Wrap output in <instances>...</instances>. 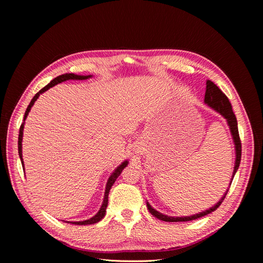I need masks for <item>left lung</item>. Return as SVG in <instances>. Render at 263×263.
Listing matches in <instances>:
<instances>
[{
	"mask_svg": "<svg viewBox=\"0 0 263 263\" xmlns=\"http://www.w3.org/2000/svg\"><path fill=\"white\" fill-rule=\"evenodd\" d=\"M204 102L206 104L210 105L212 108H214L215 110H217L218 113H220L222 116H224L227 119V123L230 127V132H232L233 135V138H234V142H235V147H236V162H235V169H234V173H233V179L235 173L237 172L238 168H239V164H240V160H241V141H240V137H239V132H238V125H237V119L236 116L233 112V108H232V104H230V102L228 100V98L226 95L221 92V90L219 87L215 84L212 81H208L206 82V92H205V100ZM233 182V180L230 181ZM232 184V183H230ZM228 192V190L226 191L225 195L222 196L219 202L214 205L213 208H211L210 210L202 212L200 214H196V215H192V216H186V217H171V216H166V215H163L161 213H159L158 211H156L155 209L151 208V205H149V203H147V208L149 210V212L151 213V215H154L155 217H157L158 219L163 220V221H189V220H194L197 219L200 217L205 216V215H208L212 212H214L215 210H217L219 208V205L224 201V198L226 196Z\"/></svg>",
	"mask_w": 263,
	"mask_h": 263,
	"instance_id": "left-lung-1",
	"label": "left lung"
}]
</instances>
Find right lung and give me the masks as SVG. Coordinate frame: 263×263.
Wrapping results in <instances>:
<instances>
[{
	"label": "right lung",
	"mask_w": 263,
	"mask_h": 263,
	"mask_svg": "<svg viewBox=\"0 0 263 263\" xmlns=\"http://www.w3.org/2000/svg\"><path fill=\"white\" fill-rule=\"evenodd\" d=\"M91 76H77V74H73V73H66V74H61L57 78H54L53 80L49 83L47 84L45 87H43V89L39 91L38 93L35 94V97L33 98V100L30 101L29 105L27 106L26 108V112H25V115H24V121H25L29 110L31 108V106L34 105L35 101L38 99L39 95H41L42 93H44L45 91H47L48 89H50V87H52L53 85L58 84V83H61L63 81H67V80H85V79L90 78ZM23 129H24V123H22L21 127H20V135H18V155H20V158H21V161H22V165L24 166V162H23V156H22V139H23ZM127 163H128V161H124L121 165L117 166V169L113 172L112 176L109 177L108 181H107V184H106V189H105V195H104V201H103V204L101 206L100 211L98 212L97 215H94V216L90 219H86V220H83V221H66V222H70V224H73V225H91V224H95V222L100 221L103 217L105 216V212H106V208H107V203H108V193H109V190L110 187H112V185L114 184V182L116 181V179L119 177V174L122 173L123 169L125 168V166L127 165Z\"/></svg>",
	"instance_id": "obj_1"
}]
</instances>
